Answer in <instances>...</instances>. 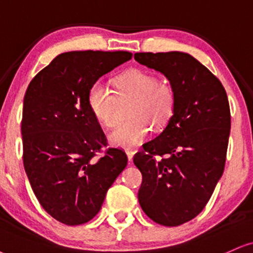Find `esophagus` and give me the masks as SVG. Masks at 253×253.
Wrapping results in <instances>:
<instances>
[{
	"instance_id": "1",
	"label": "esophagus",
	"mask_w": 253,
	"mask_h": 253,
	"mask_svg": "<svg viewBox=\"0 0 253 253\" xmlns=\"http://www.w3.org/2000/svg\"><path fill=\"white\" fill-rule=\"evenodd\" d=\"M133 155H135V151H132V150H126V156H127V161H129V162H132Z\"/></svg>"
}]
</instances>
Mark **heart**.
Returning a JSON list of instances; mask_svg holds the SVG:
<instances>
[{"label":"heart","instance_id":"b5f03b06","mask_svg":"<svg viewBox=\"0 0 253 253\" xmlns=\"http://www.w3.org/2000/svg\"><path fill=\"white\" fill-rule=\"evenodd\" d=\"M115 94L108 84L97 81L90 86L86 102L92 116L103 126L116 123L117 99H132L127 109L129 121L124 122L109 135V141L118 148H135L144 141L150 126L160 129L172 117L177 96L173 86L160 82L154 74L132 69L115 79Z\"/></svg>","mask_w":253,"mask_h":253}]
</instances>
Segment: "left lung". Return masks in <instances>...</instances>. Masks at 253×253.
<instances>
[{
	"label": "left lung",
	"instance_id": "8db88e82",
	"mask_svg": "<svg viewBox=\"0 0 253 253\" xmlns=\"http://www.w3.org/2000/svg\"><path fill=\"white\" fill-rule=\"evenodd\" d=\"M135 60L163 74L177 96L167 126L137 152L138 202L146 216L178 226L202 212L225 167L231 115L223 84L191 55L136 52Z\"/></svg>",
	"mask_w": 253,
	"mask_h": 253
}]
</instances>
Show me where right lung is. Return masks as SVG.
<instances>
[{
    "mask_svg": "<svg viewBox=\"0 0 253 253\" xmlns=\"http://www.w3.org/2000/svg\"><path fill=\"white\" fill-rule=\"evenodd\" d=\"M127 51H69L58 55L31 80L22 116L23 165L40 204L67 225L92 219L108 189L126 169L121 149L89 110L86 96L99 77L131 60Z\"/></svg>",
    "mask_w": 253,
    "mask_h": 253,
    "instance_id": "obj_1",
    "label": "right lung"
}]
</instances>
